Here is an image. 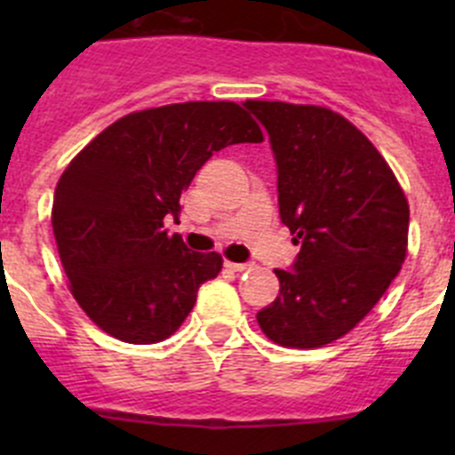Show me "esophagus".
Wrapping results in <instances>:
<instances>
[{"mask_svg":"<svg viewBox=\"0 0 455 455\" xmlns=\"http://www.w3.org/2000/svg\"><path fill=\"white\" fill-rule=\"evenodd\" d=\"M252 264H248V262H243V264H236V262H225V268H228V271H235V273H241V271H246V268H251Z\"/></svg>","mask_w":455,"mask_h":455,"instance_id":"esophagus-1","label":"esophagus"}]
</instances>
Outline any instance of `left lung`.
Wrapping results in <instances>:
<instances>
[{"mask_svg": "<svg viewBox=\"0 0 455 455\" xmlns=\"http://www.w3.org/2000/svg\"><path fill=\"white\" fill-rule=\"evenodd\" d=\"M268 132L280 219L300 252L275 268L280 293L257 312L271 341L319 348L353 331L380 300L408 251L410 207L371 140L315 104L248 100Z\"/></svg>", "mask_w": 455, "mask_h": 455, "instance_id": "1", "label": "left lung"}]
</instances>
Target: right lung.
Returning a JSON list of instances; mask_svg holds the SVG:
<instances>
[{"label":"right lung","mask_w":455,"mask_h":455,"mask_svg":"<svg viewBox=\"0 0 455 455\" xmlns=\"http://www.w3.org/2000/svg\"><path fill=\"white\" fill-rule=\"evenodd\" d=\"M235 102L146 108L108 124L56 184L52 228L79 307L104 332L155 344L178 331L200 284L219 275V252H191L164 220L220 148L262 143Z\"/></svg>","instance_id":"right-lung-1"}]
</instances>
